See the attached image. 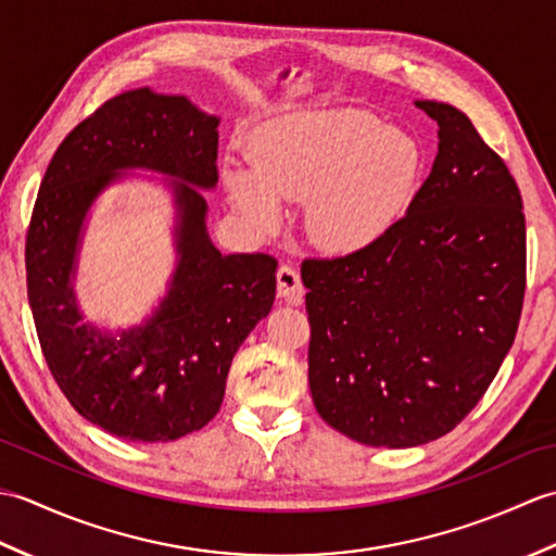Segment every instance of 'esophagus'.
<instances>
[{"label":"esophagus","instance_id":"obj_1","mask_svg":"<svg viewBox=\"0 0 556 556\" xmlns=\"http://www.w3.org/2000/svg\"><path fill=\"white\" fill-rule=\"evenodd\" d=\"M277 293L281 299L291 303H299L303 296V281L301 275L291 265H281L277 269Z\"/></svg>","mask_w":556,"mask_h":556}]
</instances>
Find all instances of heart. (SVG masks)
Instances as JSON below:
<instances>
[{
  "label": "heart",
  "instance_id": "heart-1",
  "mask_svg": "<svg viewBox=\"0 0 556 556\" xmlns=\"http://www.w3.org/2000/svg\"><path fill=\"white\" fill-rule=\"evenodd\" d=\"M251 167L227 162L224 188L260 231L281 203L305 200V233L329 253H353L394 229L418 193L425 152L416 136L356 110H301L265 126Z\"/></svg>",
  "mask_w": 556,
  "mask_h": 556
}]
</instances>
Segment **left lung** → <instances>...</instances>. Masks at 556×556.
<instances>
[{"mask_svg":"<svg viewBox=\"0 0 556 556\" xmlns=\"http://www.w3.org/2000/svg\"><path fill=\"white\" fill-rule=\"evenodd\" d=\"M437 122L432 172L382 239L303 260L308 382L327 425L368 446L428 444L464 420L509 353L526 293L523 200L468 116Z\"/></svg>","mask_w":556,"mask_h":556,"instance_id":"obj_1","label":"left lung"}]
</instances>
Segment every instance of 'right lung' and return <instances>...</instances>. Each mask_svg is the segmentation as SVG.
<instances>
[{
  "label": "right lung",
  "instance_id": "obj_1",
  "mask_svg": "<svg viewBox=\"0 0 556 556\" xmlns=\"http://www.w3.org/2000/svg\"><path fill=\"white\" fill-rule=\"evenodd\" d=\"M219 116L184 96L126 90L56 148L35 200L26 275L54 380L83 418L128 442H174L217 416L233 353L267 317L277 260L222 255L203 191L217 186ZM143 168L169 175L177 267L150 318L119 333L81 323L73 279L85 219L104 187Z\"/></svg>",
  "mask_w": 556,
  "mask_h": 556
}]
</instances>
